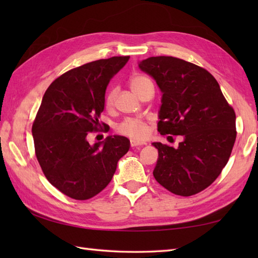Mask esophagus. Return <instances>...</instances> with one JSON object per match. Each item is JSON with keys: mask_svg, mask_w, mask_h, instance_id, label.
I'll list each match as a JSON object with an SVG mask.
<instances>
[{"mask_svg": "<svg viewBox=\"0 0 258 258\" xmlns=\"http://www.w3.org/2000/svg\"><path fill=\"white\" fill-rule=\"evenodd\" d=\"M144 144H145L144 142H139V141H136V140L131 141V146H132V147H138V146H142V145H144Z\"/></svg>", "mask_w": 258, "mask_h": 258, "instance_id": "esophagus-1", "label": "esophagus"}]
</instances>
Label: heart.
Instances as JSON below:
<instances>
[{
  "label": "heart",
  "mask_w": 258,
  "mask_h": 258,
  "mask_svg": "<svg viewBox=\"0 0 258 258\" xmlns=\"http://www.w3.org/2000/svg\"><path fill=\"white\" fill-rule=\"evenodd\" d=\"M130 85L135 94L139 95L142 91L146 89V87H153V82L151 81V79L147 78V76L138 74L134 75L133 78L131 79ZM116 95V87H113V89L107 92V94L105 96V102H104L105 103L106 108L109 109L114 106ZM117 132L124 136H127L130 139H133L136 141H143L150 134V123L142 118H126L117 126Z\"/></svg>",
  "instance_id": "obj_1"
}]
</instances>
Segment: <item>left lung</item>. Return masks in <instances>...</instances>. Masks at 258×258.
<instances>
[{"label":"left lung","mask_w":258,"mask_h":258,"mask_svg":"<svg viewBox=\"0 0 258 258\" xmlns=\"http://www.w3.org/2000/svg\"><path fill=\"white\" fill-rule=\"evenodd\" d=\"M139 67L163 93L157 131L183 138L176 149L152 144L158 150L153 175L173 194L200 193L220 176L231 156L237 134L234 109L215 78L199 65L153 56Z\"/></svg>","instance_id":"1"}]
</instances>
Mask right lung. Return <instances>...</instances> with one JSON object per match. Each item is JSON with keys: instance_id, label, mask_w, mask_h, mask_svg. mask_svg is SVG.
Returning <instances> with one entry per match:
<instances>
[{"instance_id": "add662e5", "label": "right lung", "mask_w": 258, "mask_h": 258, "mask_svg": "<svg viewBox=\"0 0 258 258\" xmlns=\"http://www.w3.org/2000/svg\"><path fill=\"white\" fill-rule=\"evenodd\" d=\"M128 58L113 56L70 70L43 96L32 126L35 155L48 182L71 199L85 201L102 191L128 152L124 136H107L94 145L87 142V135L101 131L109 80Z\"/></svg>"}]
</instances>
